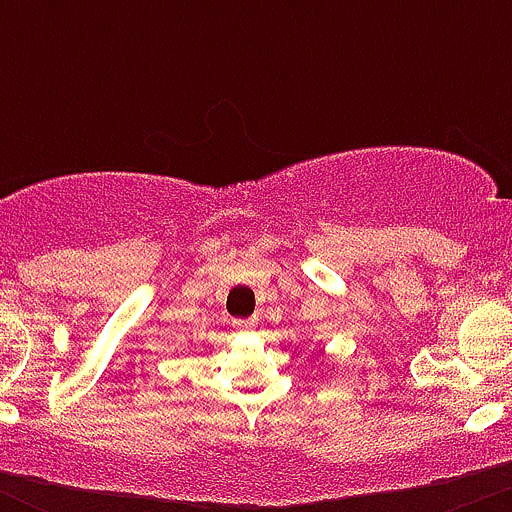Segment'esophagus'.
<instances>
[{
	"label": "esophagus",
	"instance_id": "1",
	"mask_svg": "<svg viewBox=\"0 0 512 512\" xmlns=\"http://www.w3.org/2000/svg\"><path fill=\"white\" fill-rule=\"evenodd\" d=\"M255 324H257V319L250 317V319H235V322H232V327L240 329V332H247V329H255Z\"/></svg>",
	"mask_w": 512,
	"mask_h": 512
}]
</instances>
